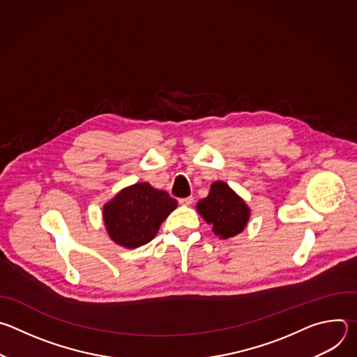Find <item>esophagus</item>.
Wrapping results in <instances>:
<instances>
[{
    "mask_svg": "<svg viewBox=\"0 0 357 357\" xmlns=\"http://www.w3.org/2000/svg\"><path fill=\"white\" fill-rule=\"evenodd\" d=\"M192 202H193V197L192 196H188V197H182V199H179V203L182 206H189V205H192Z\"/></svg>",
    "mask_w": 357,
    "mask_h": 357,
    "instance_id": "34e87169",
    "label": "esophagus"
}]
</instances>
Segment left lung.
Listing matches in <instances>:
<instances>
[{
    "label": "left lung",
    "mask_w": 357,
    "mask_h": 357,
    "mask_svg": "<svg viewBox=\"0 0 357 357\" xmlns=\"http://www.w3.org/2000/svg\"><path fill=\"white\" fill-rule=\"evenodd\" d=\"M197 212L220 238L233 237L244 230L250 219L245 202L222 181L213 182L209 195L197 202Z\"/></svg>",
    "instance_id": "1"
}]
</instances>
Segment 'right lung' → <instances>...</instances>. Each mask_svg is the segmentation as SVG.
Wrapping results in <instances>:
<instances>
[{"label":"right lung","instance_id":"right-lung-1","mask_svg":"<svg viewBox=\"0 0 357 357\" xmlns=\"http://www.w3.org/2000/svg\"><path fill=\"white\" fill-rule=\"evenodd\" d=\"M178 202L165 190L146 182L120 190L103 206V222L110 238L126 248H135L154 238Z\"/></svg>","mask_w":357,"mask_h":357}]
</instances>
